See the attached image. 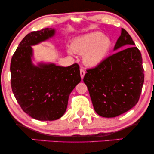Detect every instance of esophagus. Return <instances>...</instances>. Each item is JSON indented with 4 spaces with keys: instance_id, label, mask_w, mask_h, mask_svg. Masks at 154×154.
I'll use <instances>...</instances> for the list:
<instances>
[{
    "instance_id": "esophagus-1",
    "label": "esophagus",
    "mask_w": 154,
    "mask_h": 154,
    "mask_svg": "<svg viewBox=\"0 0 154 154\" xmlns=\"http://www.w3.org/2000/svg\"><path fill=\"white\" fill-rule=\"evenodd\" d=\"M85 75V71L84 69H83L82 68L80 69V76H81V78L83 79V77H84Z\"/></svg>"
}]
</instances>
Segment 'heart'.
Instances as JSON below:
<instances>
[{
	"label": "heart",
	"mask_w": 154,
	"mask_h": 154,
	"mask_svg": "<svg viewBox=\"0 0 154 154\" xmlns=\"http://www.w3.org/2000/svg\"><path fill=\"white\" fill-rule=\"evenodd\" d=\"M112 48L110 38L104 36L100 32L88 33L72 40L71 48L68 49L69 54L72 51L76 54H83V62L89 67H95L100 64Z\"/></svg>",
	"instance_id": "obj_1"
}]
</instances>
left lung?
<instances>
[{"instance_id":"left-lung-1","label":"left lung","mask_w":154,"mask_h":154,"mask_svg":"<svg viewBox=\"0 0 154 154\" xmlns=\"http://www.w3.org/2000/svg\"><path fill=\"white\" fill-rule=\"evenodd\" d=\"M135 45L128 32L122 29L114 50L124 49L87 70L83 81L98 115L115 117L130 110L138 102L144 69L141 54Z\"/></svg>"}]
</instances>
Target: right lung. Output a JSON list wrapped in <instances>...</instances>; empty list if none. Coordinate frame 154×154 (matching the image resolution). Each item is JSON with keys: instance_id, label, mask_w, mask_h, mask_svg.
I'll list each match as a JSON object with an SVG mask.
<instances>
[{"instance_id": "right-lung-1", "label": "right lung", "mask_w": 154, "mask_h": 154, "mask_svg": "<svg viewBox=\"0 0 154 154\" xmlns=\"http://www.w3.org/2000/svg\"><path fill=\"white\" fill-rule=\"evenodd\" d=\"M54 28L32 32L24 37L12 56L11 83L16 99L22 110L33 119L53 121L66 110L69 96L81 81L79 66H56L32 61V46L53 38Z\"/></svg>"}]
</instances>
